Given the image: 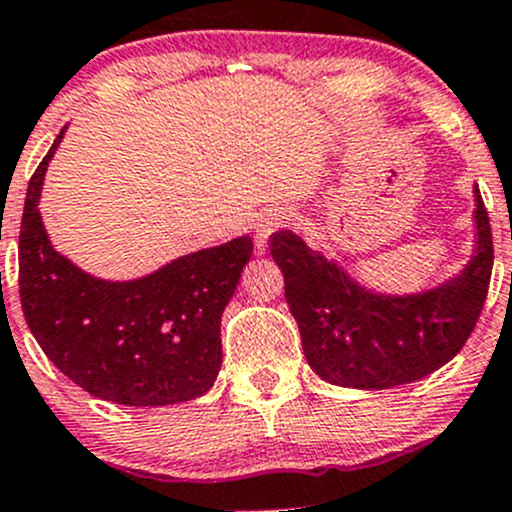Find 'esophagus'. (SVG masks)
<instances>
[{
  "label": "esophagus",
  "mask_w": 512,
  "mask_h": 512,
  "mask_svg": "<svg viewBox=\"0 0 512 512\" xmlns=\"http://www.w3.org/2000/svg\"><path fill=\"white\" fill-rule=\"evenodd\" d=\"M291 224V214L286 209H266L261 217L256 219V246L263 254V246H266V239L273 234V231L283 229V226Z\"/></svg>",
  "instance_id": "34e87169"
}]
</instances>
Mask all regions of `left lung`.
<instances>
[{"label": "left lung", "mask_w": 512, "mask_h": 512, "mask_svg": "<svg viewBox=\"0 0 512 512\" xmlns=\"http://www.w3.org/2000/svg\"><path fill=\"white\" fill-rule=\"evenodd\" d=\"M476 226V254L461 276L404 298L365 291L293 231H276L271 256L315 374L342 387L389 389L456 357L481 318L493 271L491 221L478 187Z\"/></svg>", "instance_id": "8db88e82"}]
</instances>
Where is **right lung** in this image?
<instances>
[{
	"instance_id": "right-lung-1",
	"label": "right lung",
	"mask_w": 512,
	"mask_h": 512,
	"mask_svg": "<svg viewBox=\"0 0 512 512\" xmlns=\"http://www.w3.org/2000/svg\"><path fill=\"white\" fill-rule=\"evenodd\" d=\"M36 167L19 231L26 325L71 382L105 402L162 407L202 397L221 367V313L249 263V236L167 263L128 283L98 281L56 254L41 221Z\"/></svg>"
}]
</instances>
